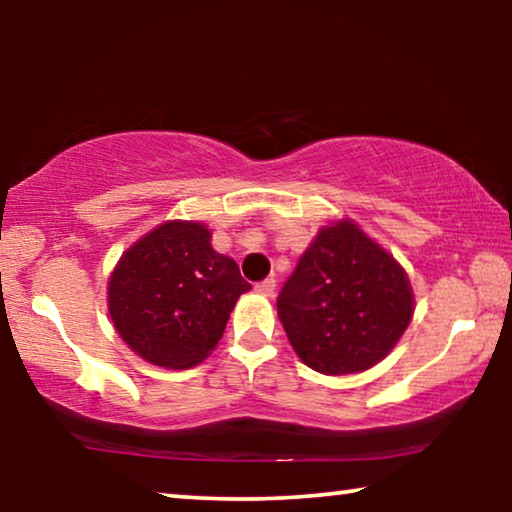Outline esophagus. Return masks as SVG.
<instances>
[{"instance_id": "1", "label": "esophagus", "mask_w": 512, "mask_h": 512, "mask_svg": "<svg viewBox=\"0 0 512 512\" xmlns=\"http://www.w3.org/2000/svg\"><path fill=\"white\" fill-rule=\"evenodd\" d=\"M254 289L261 293V296H272V293H275V279H263V282H258Z\"/></svg>"}]
</instances>
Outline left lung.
<instances>
[{
  "label": "left lung",
  "instance_id": "left-lung-1",
  "mask_svg": "<svg viewBox=\"0 0 512 512\" xmlns=\"http://www.w3.org/2000/svg\"><path fill=\"white\" fill-rule=\"evenodd\" d=\"M277 314L305 366L361 373L382 361L412 319L401 265L356 228H321L277 296Z\"/></svg>",
  "mask_w": 512,
  "mask_h": 512
}]
</instances>
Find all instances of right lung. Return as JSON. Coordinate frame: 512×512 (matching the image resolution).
Here are the masks:
<instances>
[{"label":"right lung","instance_id":"obj_1","mask_svg":"<svg viewBox=\"0 0 512 512\" xmlns=\"http://www.w3.org/2000/svg\"><path fill=\"white\" fill-rule=\"evenodd\" d=\"M209 237L202 223L167 221L125 251L109 279L118 335L153 366L200 363L221 340L237 298L251 289Z\"/></svg>","mask_w":512,"mask_h":512}]
</instances>
